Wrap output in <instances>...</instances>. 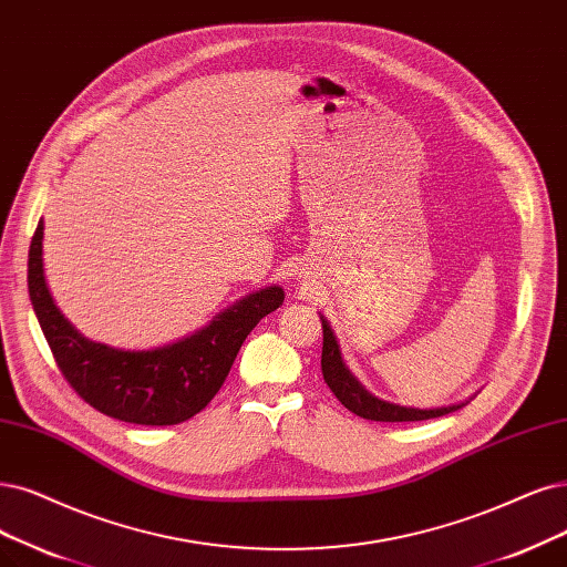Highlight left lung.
<instances>
[{
    "mask_svg": "<svg viewBox=\"0 0 567 567\" xmlns=\"http://www.w3.org/2000/svg\"><path fill=\"white\" fill-rule=\"evenodd\" d=\"M322 331H324V341H322L324 383L333 394H337V400L354 415L367 417V421H375V423H413V421H430V417L446 415L451 411H457L460 406H465V404H453L442 409H406L400 404L379 400V396L367 392L343 364L337 337H333V331L324 318H322Z\"/></svg>",
    "mask_w": 567,
    "mask_h": 567,
    "instance_id": "1",
    "label": "left lung"
}]
</instances>
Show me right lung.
<instances>
[{
	"mask_svg": "<svg viewBox=\"0 0 567 567\" xmlns=\"http://www.w3.org/2000/svg\"><path fill=\"white\" fill-rule=\"evenodd\" d=\"M44 224H37L28 289L53 360L70 388L95 411L135 425H177L203 411L224 385L247 333L282 306L285 291L266 287L224 310L194 337L156 350H116L83 339L53 303L41 264Z\"/></svg>",
	"mask_w": 567,
	"mask_h": 567,
	"instance_id": "1",
	"label": "right lung"
}]
</instances>
